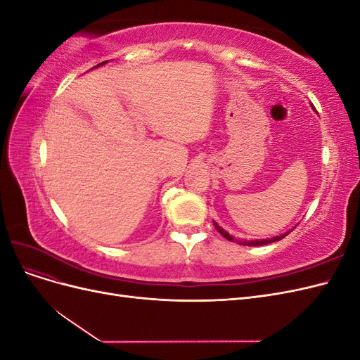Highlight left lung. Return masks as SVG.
Here are the masks:
<instances>
[{
    "mask_svg": "<svg viewBox=\"0 0 360 360\" xmlns=\"http://www.w3.org/2000/svg\"><path fill=\"white\" fill-rule=\"evenodd\" d=\"M213 225H214V228L217 231H219L226 240H230V242H237L238 245H243V246H263V245H267V243H274V242H278V240H281V238H284L288 233H284V234H281V236H276V237H270V238H261V240H237V238H234L230 233H226L224 228H221L219 225H217L216 222H213Z\"/></svg>",
    "mask_w": 360,
    "mask_h": 360,
    "instance_id": "1",
    "label": "left lung"
}]
</instances>
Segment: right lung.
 Instances as JSON below:
<instances>
[{
  "label": "right lung",
  "instance_id": "obj_1",
  "mask_svg": "<svg viewBox=\"0 0 360 360\" xmlns=\"http://www.w3.org/2000/svg\"><path fill=\"white\" fill-rule=\"evenodd\" d=\"M106 61H103V63H101V64H97V66H94V68H99V66H102V64H105Z\"/></svg>",
  "mask_w": 360,
  "mask_h": 360
}]
</instances>
